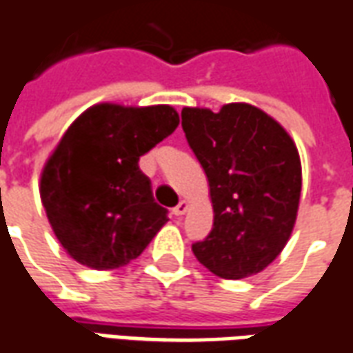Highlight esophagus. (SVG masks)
<instances>
[{
    "instance_id": "34e87169",
    "label": "esophagus",
    "mask_w": 353,
    "mask_h": 353,
    "mask_svg": "<svg viewBox=\"0 0 353 353\" xmlns=\"http://www.w3.org/2000/svg\"><path fill=\"white\" fill-rule=\"evenodd\" d=\"M187 210H189V202H187V201H181L172 212H174V216H183V214H185V212H187Z\"/></svg>"
}]
</instances>
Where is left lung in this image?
<instances>
[{
	"mask_svg": "<svg viewBox=\"0 0 353 353\" xmlns=\"http://www.w3.org/2000/svg\"><path fill=\"white\" fill-rule=\"evenodd\" d=\"M181 128L210 185L214 225L196 260L221 279L263 271L287 245L298 214L302 164L285 128L248 103L185 107Z\"/></svg>",
	"mask_w": 353,
	"mask_h": 353,
	"instance_id": "obj_1",
	"label": "left lung"
}]
</instances>
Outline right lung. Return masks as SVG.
Returning a JSON list of instances; mask_svg holds the SVG:
<instances>
[{
  "label": "right lung",
  "instance_id": "obj_1",
  "mask_svg": "<svg viewBox=\"0 0 353 353\" xmlns=\"http://www.w3.org/2000/svg\"><path fill=\"white\" fill-rule=\"evenodd\" d=\"M179 124L170 105L99 103L74 120L43 166L39 196L53 233L70 258L93 270L135 260L168 210L152 199L139 157Z\"/></svg>",
  "mask_w": 353,
  "mask_h": 353
}]
</instances>
